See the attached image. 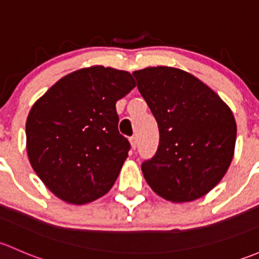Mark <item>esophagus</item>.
<instances>
[{"label":"esophagus","instance_id":"1","mask_svg":"<svg viewBox=\"0 0 259 259\" xmlns=\"http://www.w3.org/2000/svg\"><path fill=\"white\" fill-rule=\"evenodd\" d=\"M130 142H131V146H132L133 149L137 148V137H135V136H133V137H131Z\"/></svg>","mask_w":259,"mask_h":259}]
</instances>
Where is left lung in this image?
I'll return each mask as SVG.
<instances>
[{
	"mask_svg": "<svg viewBox=\"0 0 259 259\" xmlns=\"http://www.w3.org/2000/svg\"><path fill=\"white\" fill-rule=\"evenodd\" d=\"M133 76L159 130L157 152L142 163L149 187L172 202L204 196L220 183L233 158V113L188 72L159 66Z\"/></svg>",
	"mask_w": 259,
	"mask_h": 259,
	"instance_id": "1",
	"label": "left lung"
}]
</instances>
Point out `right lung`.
Masks as SVG:
<instances>
[{
  "label": "right lung",
  "mask_w": 259,
  "mask_h": 259,
  "mask_svg": "<svg viewBox=\"0 0 259 259\" xmlns=\"http://www.w3.org/2000/svg\"><path fill=\"white\" fill-rule=\"evenodd\" d=\"M135 86L127 71L93 66L61 78L32 106L28 159L58 198L84 204L114 185L131 148L118 131L116 102Z\"/></svg>",
  "instance_id": "right-lung-1"
}]
</instances>
